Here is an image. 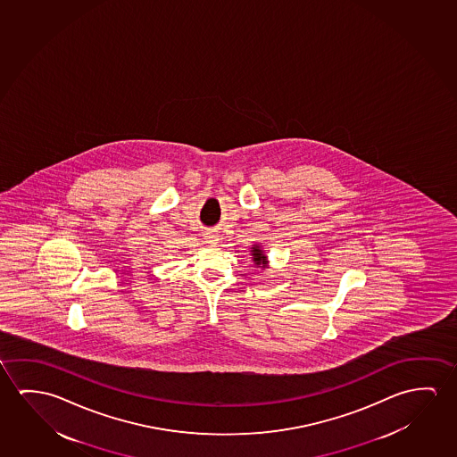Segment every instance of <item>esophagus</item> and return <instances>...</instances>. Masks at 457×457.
I'll return each instance as SVG.
<instances>
[{"mask_svg":"<svg viewBox=\"0 0 457 457\" xmlns=\"http://www.w3.org/2000/svg\"><path fill=\"white\" fill-rule=\"evenodd\" d=\"M205 240H207V244H211V245H217L218 237L213 232H205Z\"/></svg>","mask_w":457,"mask_h":457,"instance_id":"1","label":"esophagus"}]
</instances>
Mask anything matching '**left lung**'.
I'll list each match as a JSON object with an SVG mask.
<instances>
[{"label":"left lung","instance_id":"1","mask_svg":"<svg viewBox=\"0 0 457 457\" xmlns=\"http://www.w3.org/2000/svg\"><path fill=\"white\" fill-rule=\"evenodd\" d=\"M253 261L258 267H261V264H266V256L261 252L260 246H253Z\"/></svg>","mask_w":457,"mask_h":457}]
</instances>
